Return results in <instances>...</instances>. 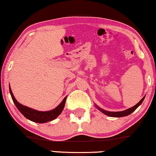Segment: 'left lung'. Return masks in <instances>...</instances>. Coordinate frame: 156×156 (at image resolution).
Masks as SVG:
<instances>
[{
  "label": "left lung",
  "mask_w": 156,
  "mask_h": 156,
  "mask_svg": "<svg viewBox=\"0 0 156 156\" xmlns=\"http://www.w3.org/2000/svg\"><path fill=\"white\" fill-rule=\"evenodd\" d=\"M144 98L145 97H144L142 98V99L140 100V101L138 102L137 104H136L135 106H133V107L130 108H128V109L125 110V111H123V112H107V111H105V110H103L101 109V108H99L97 106L98 109L101 111L102 113H104V114L107 115L108 116H112V117H123V116H128V115L131 114L132 112H133L134 111H135L136 108H137L138 106H139L140 104H142L143 101L144 100Z\"/></svg>",
  "instance_id": "1"
}]
</instances>
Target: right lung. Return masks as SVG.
<instances>
[{
  "mask_svg": "<svg viewBox=\"0 0 156 156\" xmlns=\"http://www.w3.org/2000/svg\"><path fill=\"white\" fill-rule=\"evenodd\" d=\"M9 89L12 101H13L15 105L16 106V107L20 111L21 114L25 118L29 119V120L40 123L48 122V121H52L56 119L61 114L62 112L63 108L65 107L66 99H67V97H66L63 99V101H62V103L58 106H57L55 109L48 111V112H39V111L33 109V108L27 107V106H25L22 105V104H20V103H18V101L16 99V98L14 97L13 94H12L11 89H10V87Z\"/></svg>",
  "mask_w": 156,
  "mask_h": 156,
  "instance_id": "obj_1",
  "label": "right lung"
}]
</instances>
